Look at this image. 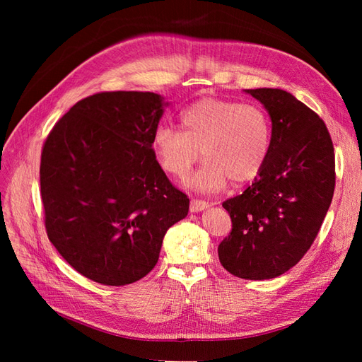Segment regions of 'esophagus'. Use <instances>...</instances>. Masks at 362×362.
Masks as SVG:
<instances>
[{
    "mask_svg": "<svg viewBox=\"0 0 362 362\" xmlns=\"http://www.w3.org/2000/svg\"><path fill=\"white\" fill-rule=\"evenodd\" d=\"M206 206H208V202H205V201H201V199H192L190 201V211L192 213L202 211V210H205Z\"/></svg>",
    "mask_w": 362,
    "mask_h": 362,
    "instance_id": "esophagus-1",
    "label": "esophagus"
}]
</instances>
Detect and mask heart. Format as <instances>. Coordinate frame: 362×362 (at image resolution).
Here are the masks:
<instances>
[{
  "label": "heart",
  "mask_w": 362,
  "mask_h": 362,
  "mask_svg": "<svg viewBox=\"0 0 362 362\" xmlns=\"http://www.w3.org/2000/svg\"><path fill=\"white\" fill-rule=\"evenodd\" d=\"M181 125L182 131L158 125L152 146L161 169L178 178L192 169L202 152V168L189 178L193 189L216 192L229 180L242 185L264 169L272 122L261 105L205 96L181 113Z\"/></svg>",
  "instance_id": "heart-1"
}]
</instances>
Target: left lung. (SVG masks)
I'll list each match as a JSON object with an SVG mask.
<instances>
[{"mask_svg": "<svg viewBox=\"0 0 362 362\" xmlns=\"http://www.w3.org/2000/svg\"><path fill=\"white\" fill-rule=\"evenodd\" d=\"M246 92L270 115L272 146L258 178L222 204L233 228L217 252L231 275L261 281L290 270L314 243L332 202L335 154L320 116L291 93Z\"/></svg>", "mask_w": 362, "mask_h": 362, "instance_id": "left-lung-1", "label": "left lung"}]
</instances>
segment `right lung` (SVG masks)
Wrapping results in <instances>:
<instances>
[{
    "instance_id": "add662e5",
    "label": "right lung",
    "mask_w": 362,
    "mask_h": 362,
    "mask_svg": "<svg viewBox=\"0 0 362 362\" xmlns=\"http://www.w3.org/2000/svg\"><path fill=\"white\" fill-rule=\"evenodd\" d=\"M163 105L152 92L90 95L59 119L42 148L49 242L104 286L146 276L164 234L189 213L187 194L169 181L152 148Z\"/></svg>"
}]
</instances>
